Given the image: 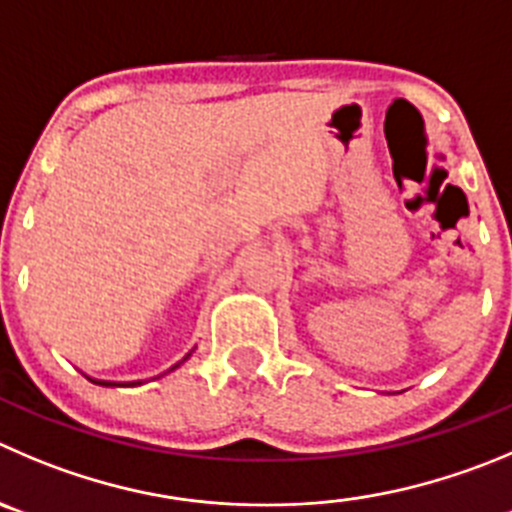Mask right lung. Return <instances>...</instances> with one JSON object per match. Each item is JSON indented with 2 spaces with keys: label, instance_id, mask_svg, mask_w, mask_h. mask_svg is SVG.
I'll use <instances>...</instances> for the list:
<instances>
[{
  "label": "right lung",
  "instance_id": "add662e5",
  "mask_svg": "<svg viewBox=\"0 0 512 512\" xmlns=\"http://www.w3.org/2000/svg\"><path fill=\"white\" fill-rule=\"evenodd\" d=\"M189 356H191V351H189V353H186V356H184V358H181L179 364H176V366H171V369H169V371L179 369V366H181V364H184V361H186V358H189ZM169 371H166V374H169ZM90 381H93V384H100V386H121V384H116V381H98V379H90ZM138 384H141V381H128V386H138Z\"/></svg>",
  "mask_w": 512,
  "mask_h": 512
}]
</instances>
